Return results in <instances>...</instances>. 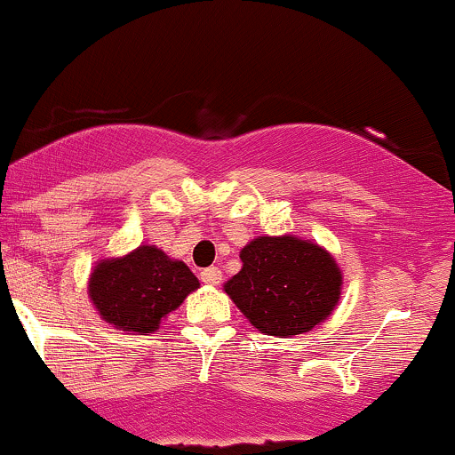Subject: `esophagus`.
<instances>
[{"mask_svg":"<svg viewBox=\"0 0 455 455\" xmlns=\"http://www.w3.org/2000/svg\"><path fill=\"white\" fill-rule=\"evenodd\" d=\"M221 270L217 268V266H211V268H204L200 272V279L208 283V285H219L221 283Z\"/></svg>","mask_w":455,"mask_h":455,"instance_id":"esophagus-1","label":"esophagus"}]
</instances>
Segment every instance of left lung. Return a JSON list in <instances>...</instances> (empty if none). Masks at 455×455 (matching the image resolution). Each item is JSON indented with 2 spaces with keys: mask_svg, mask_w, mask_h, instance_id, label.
Listing matches in <instances>:
<instances>
[{
  "mask_svg": "<svg viewBox=\"0 0 455 455\" xmlns=\"http://www.w3.org/2000/svg\"><path fill=\"white\" fill-rule=\"evenodd\" d=\"M243 268L223 290L261 334L308 332L334 311L340 298L339 264L311 240L259 236L240 251Z\"/></svg>",
  "mask_w": 455,
  "mask_h": 455,
  "instance_id": "8db88e82",
  "label": "left lung"
}]
</instances>
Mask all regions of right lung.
I'll return each instance as SVG.
<instances>
[{
    "instance_id": "obj_1",
    "label": "right lung",
    "mask_w": 455,
    "mask_h": 455,
    "mask_svg": "<svg viewBox=\"0 0 455 455\" xmlns=\"http://www.w3.org/2000/svg\"><path fill=\"white\" fill-rule=\"evenodd\" d=\"M200 281L183 261L170 259L155 244L101 259L89 276V298L104 322L123 332L151 334L183 304Z\"/></svg>"
}]
</instances>
